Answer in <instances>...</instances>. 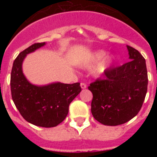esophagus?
Instances as JSON below:
<instances>
[{
  "label": "esophagus",
  "mask_w": 157,
  "mask_h": 157,
  "mask_svg": "<svg viewBox=\"0 0 157 157\" xmlns=\"http://www.w3.org/2000/svg\"><path fill=\"white\" fill-rule=\"evenodd\" d=\"M80 86H81L82 89H86V87H87L86 84V83H84V82H81Z\"/></svg>",
  "instance_id": "obj_1"
}]
</instances>
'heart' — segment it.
<instances>
[{"label":"heart","instance_id":"1","mask_svg":"<svg viewBox=\"0 0 157 157\" xmlns=\"http://www.w3.org/2000/svg\"><path fill=\"white\" fill-rule=\"evenodd\" d=\"M107 52L105 50L96 51L93 53L91 57L85 63L86 67H93L97 65L100 62L101 63L94 69V75L96 76H101L105 73L108 68L113 62V57L111 56H106Z\"/></svg>","mask_w":157,"mask_h":157}]
</instances>
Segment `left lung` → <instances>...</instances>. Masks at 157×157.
<instances>
[{
	"label": "left lung",
	"mask_w": 157,
	"mask_h": 157,
	"mask_svg": "<svg viewBox=\"0 0 157 157\" xmlns=\"http://www.w3.org/2000/svg\"><path fill=\"white\" fill-rule=\"evenodd\" d=\"M127 47L130 61L109 67L105 78H98L88 87L93 94V116L104 125L127 123L138 115L145 101L148 86L145 59L137 49Z\"/></svg>",
	"instance_id": "left-lung-1"
}]
</instances>
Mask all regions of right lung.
I'll return each instance as SVG.
<instances>
[{"instance_id": "1", "label": "right lung", "mask_w": 157, "mask_h": 157, "mask_svg": "<svg viewBox=\"0 0 157 157\" xmlns=\"http://www.w3.org/2000/svg\"><path fill=\"white\" fill-rule=\"evenodd\" d=\"M34 43L19 54L14 60L11 73V92L19 113L29 123L42 127H53L64 120L69 105L82 90L79 82H61L37 86L29 82L22 71L27 54L45 45Z\"/></svg>"}]
</instances>
